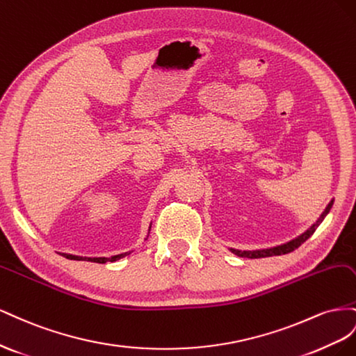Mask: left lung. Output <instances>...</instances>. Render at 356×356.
I'll list each match as a JSON object with an SVG mask.
<instances>
[{
	"mask_svg": "<svg viewBox=\"0 0 356 356\" xmlns=\"http://www.w3.org/2000/svg\"><path fill=\"white\" fill-rule=\"evenodd\" d=\"M331 206H332V201L330 202L328 207L325 209V211L322 213L321 218L318 219V222L314 223V225L310 229H307L298 238L286 243V245H282V246H277V248H271V249H262V250H237V249H231V252H234L237 257H241V258H266V257H274V255H283V253H289L292 250H296L298 246H301V243L306 241L313 234V232L316 231V228L321 225V222L323 220V218L328 215Z\"/></svg>",
	"mask_w": 356,
	"mask_h": 356,
	"instance_id": "obj_1",
	"label": "left lung"
}]
</instances>
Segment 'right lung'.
I'll return each mask as SVG.
<instances>
[{
    "label": "right lung",
    "instance_id": "1",
    "mask_svg": "<svg viewBox=\"0 0 356 356\" xmlns=\"http://www.w3.org/2000/svg\"><path fill=\"white\" fill-rule=\"evenodd\" d=\"M128 253H122V255H116V257H111V258H82V257H74V255H67V253H63V257H65L67 259H74V261H80V259H83V261H90V262H98V264H106V262H113V261H118V259H120V258H124V257H127Z\"/></svg>",
    "mask_w": 356,
    "mask_h": 356
}]
</instances>
